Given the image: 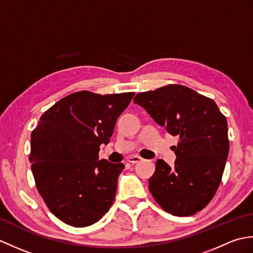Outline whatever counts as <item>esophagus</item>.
<instances>
[{
    "mask_svg": "<svg viewBox=\"0 0 253 253\" xmlns=\"http://www.w3.org/2000/svg\"><path fill=\"white\" fill-rule=\"evenodd\" d=\"M142 160V158H140L139 157V155H131V157H129L127 159V161L129 163H131V164H135V163H138V162H140V161Z\"/></svg>",
    "mask_w": 253,
    "mask_h": 253,
    "instance_id": "esophagus-1",
    "label": "esophagus"
}]
</instances>
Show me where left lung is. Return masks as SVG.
I'll return each instance as SVG.
<instances>
[{
  "mask_svg": "<svg viewBox=\"0 0 253 253\" xmlns=\"http://www.w3.org/2000/svg\"><path fill=\"white\" fill-rule=\"evenodd\" d=\"M142 106L171 136H179L173 168L159 159L149 189L161 208L189 216L206 208L221 184L229 151L227 121L215 102L185 85L138 93Z\"/></svg>",
  "mask_w": 253,
  "mask_h": 253,
  "instance_id": "obj_1",
  "label": "left lung"
}]
</instances>
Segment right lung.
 <instances>
[{
  "label": "right lung",
  "instance_id": "add662e5",
  "mask_svg": "<svg viewBox=\"0 0 253 253\" xmlns=\"http://www.w3.org/2000/svg\"><path fill=\"white\" fill-rule=\"evenodd\" d=\"M135 93L78 91L43 113L31 132L29 161L37 189L54 215L74 227L98 222L115 199L123 163L99 160Z\"/></svg>",
  "mask_w": 253,
  "mask_h": 253
}]
</instances>
